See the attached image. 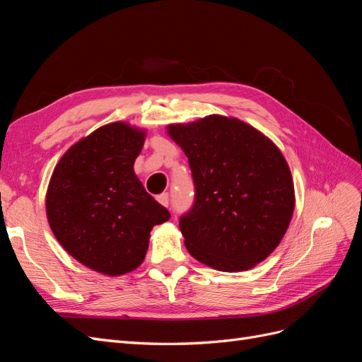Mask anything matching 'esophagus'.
Returning a JSON list of instances; mask_svg holds the SVG:
<instances>
[{
  "label": "esophagus",
  "mask_w": 362,
  "mask_h": 362,
  "mask_svg": "<svg viewBox=\"0 0 362 362\" xmlns=\"http://www.w3.org/2000/svg\"><path fill=\"white\" fill-rule=\"evenodd\" d=\"M157 201L161 205H164V206H169V204H170V199H169V194L168 193H161L160 196H157Z\"/></svg>",
  "instance_id": "esophagus-1"
}]
</instances>
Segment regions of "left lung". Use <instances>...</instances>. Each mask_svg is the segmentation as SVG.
Instances as JSON below:
<instances>
[{"label":"left lung","instance_id":"left-lung-1","mask_svg":"<svg viewBox=\"0 0 362 362\" xmlns=\"http://www.w3.org/2000/svg\"><path fill=\"white\" fill-rule=\"evenodd\" d=\"M189 158L194 185L180 229L190 255L222 272L266 259L286 234L294 210L288 164L266 136L237 119L206 116L170 125Z\"/></svg>","mask_w":362,"mask_h":362}]
</instances>
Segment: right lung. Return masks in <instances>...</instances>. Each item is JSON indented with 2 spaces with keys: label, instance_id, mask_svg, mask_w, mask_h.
Here are the masks:
<instances>
[{
  "label": "right lung",
  "instance_id": "right-lung-1",
  "mask_svg": "<svg viewBox=\"0 0 362 362\" xmlns=\"http://www.w3.org/2000/svg\"><path fill=\"white\" fill-rule=\"evenodd\" d=\"M144 141L141 131L122 122L98 128L68 149L49 181L54 235L76 261L104 275L137 269L151 229L170 217L134 173Z\"/></svg>",
  "mask_w": 362,
  "mask_h": 362
}]
</instances>
